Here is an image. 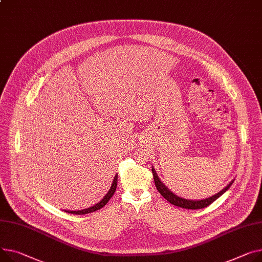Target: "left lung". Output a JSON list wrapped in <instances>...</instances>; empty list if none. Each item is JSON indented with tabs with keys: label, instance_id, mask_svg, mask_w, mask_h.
<instances>
[{
	"label": "left lung",
	"instance_id": "left-lung-1",
	"mask_svg": "<svg viewBox=\"0 0 262 262\" xmlns=\"http://www.w3.org/2000/svg\"><path fill=\"white\" fill-rule=\"evenodd\" d=\"M151 171H152V176H154V181H155L156 187H157V189H158L159 193L162 195V197H164L172 205H176V206H179V207H182V208H186V210H199V208H203V207H206L207 205H210L216 199H218L221 195H223L234 182V180H233L232 182H230L228 185H226L222 190H220L219 193H217L216 195H214L210 198H205L203 200H188V199L181 198V197L175 195L173 193H171V191L164 185V183L161 182V180L159 179L158 175H157V172H156L154 167H151Z\"/></svg>",
	"mask_w": 262,
	"mask_h": 262
}]
</instances>
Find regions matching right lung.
<instances>
[{
  "instance_id": "obj_1",
  "label": "right lung",
  "mask_w": 262,
  "mask_h": 262,
  "mask_svg": "<svg viewBox=\"0 0 262 262\" xmlns=\"http://www.w3.org/2000/svg\"><path fill=\"white\" fill-rule=\"evenodd\" d=\"M117 183H118V175L115 176L113 184H112V186H111V188L108 190V193L103 197V199L100 202H98L94 206H91L89 208H85V210H81V211H65V212L71 213V214H75V215H85V214H90V213H93V212H96V211L100 210V208H102L104 205H105L110 201V199L115 194V191L117 189Z\"/></svg>"
}]
</instances>
